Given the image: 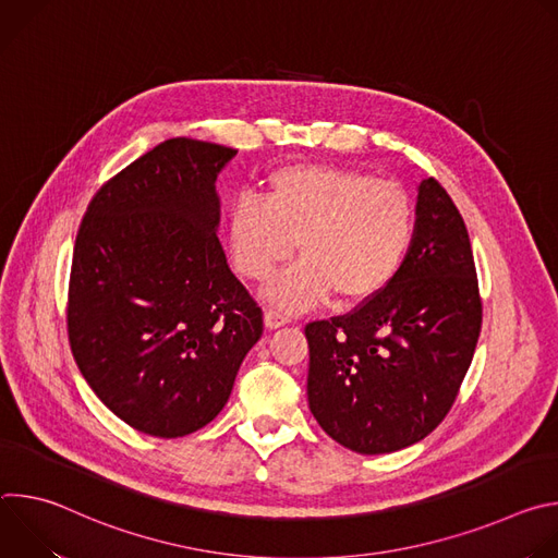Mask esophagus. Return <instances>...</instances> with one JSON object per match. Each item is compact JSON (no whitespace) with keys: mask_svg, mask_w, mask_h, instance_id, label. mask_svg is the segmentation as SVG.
Listing matches in <instances>:
<instances>
[{"mask_svg":"<svg viewBox=\"0 0 558 558\" xmlns=\"http://www.w3.org/2000/svg\"><path fill=\"white\" fill-rule=\"evenodd\" d=\"M289 323H291L289 315H284V313L276 311V308H267L265 311V327L267 329H280V327H284Z\"/></svg>","mask_w":558,"mask_h":558,"instance_id":"1","label":"esophagus"}]
</instances>
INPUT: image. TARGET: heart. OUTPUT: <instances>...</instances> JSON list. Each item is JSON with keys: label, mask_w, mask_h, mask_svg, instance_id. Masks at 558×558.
<instances>
[{"label": "heart", "mask_w": 558, "mask_h": 558, "mask_svg": "<svg viewBox=\"0 0 558 558\" xmlns=\"http://www.w3.org/2000/svg\"><path fill=\"white\" fill-rule=\"evenodd\" d=\"M267 190V201L233 203L227 243L235 271L247 280H265L298 243L302 258L263 291L271 304L302 311L331 293L344 304L364 302L402 269L415 207L397 183L349 168L287 166L269 177Z\"/></svg>", "instance_id": "1"}]
</instances>
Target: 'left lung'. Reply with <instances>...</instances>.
<instances>
[{
	"instance_id": "left-lung-1",
	"label": "left lung",
	"mask_w": 558,
	"mask_h": 558,
	"mask_svg": "<svg viewBox=\"0 0 558 558\" xmlns=\"http://www.w3.org/2000/svg\"><path fill=\"white\" fill-rule=\"evenodd\" d=\"M480 331L468 229L446 190L424 179L413 243L392 282L347 315L306 325L308 409L360 454L413 446L448 415Z\"/></svg>"
}]
</instances>
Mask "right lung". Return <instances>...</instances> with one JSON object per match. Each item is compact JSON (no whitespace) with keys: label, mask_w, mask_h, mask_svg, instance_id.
<instances>
[{"label":"right lung","mask_w":558,"mask_h":558,"mask_svg":"<svg viewBox=\"0 0 558 558\" xmlns=\"http://www.w3.org/2000/svg\"><path fill=\"white\" fill-rule=\"evenodd\" d=\"M238 149L170 138L110 179L76 233L68 338L128 426L185 437L227 404L263 311L218 241L216 179Z\"/></svg>","instance_id":"add662e5"}]
</instances>
